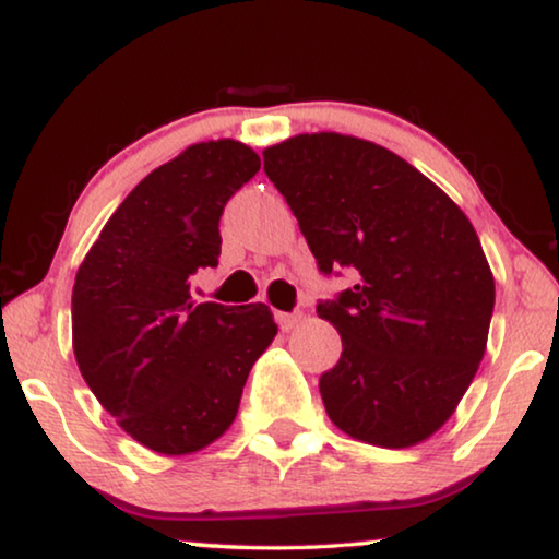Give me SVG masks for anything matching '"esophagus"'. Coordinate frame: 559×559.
<instances>
[{
  "label": "esophagus",
  "instance_id": "obj_1",
  "mask_svg": "<svg viewBox=\"0 0 559 559\" xmlns=\"http://www.w3.org/2000/svg\"><path fill=\"white\" fill-rule=\"evenodd\" d=\"M276 321H278L281 331H290V329H296L298 323L304 321V313H301V311H296V313H283V311H278V313H276Z\"/></svg>",
  "mask_w": 559,
  "mask_h": 559
}]
</instances>
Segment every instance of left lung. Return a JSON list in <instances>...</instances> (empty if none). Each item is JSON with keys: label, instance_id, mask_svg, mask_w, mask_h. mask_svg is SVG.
Instances as JSON below:
<instances>
[{"label": "left lung", "instance_id": "1", "mask_svg": "<svg viewBox=\"0 0 559 559\" xmlns=\"http://www.w3.org/2000/svg\"><path fill=\"white\" fill-rule=\"evenodd\" d=\"M323 276L354 286L316 313L341 336L323 406L348 437L414 447L444 424L485 356L495 278L460 205L409 163L338 132L263 150Z\"/></svg>", "mask_w": 559, "mask_h": 559}]
</instances>
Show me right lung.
I'll return each instance as SVG.
<instances>
[{"label":"right lung","instance_id":"obj_1","mask_svg":"<svg viewBox=\"0 0 559 559\" xmlns=\"http://www.w3.org/2000/svg\"><path fill=\"white\" fill-rule=\"evenodd\" d=\"M261 157L236 140L190 145L140 180L82 261L72 346L97 402L140 444L190 454L218 439L276 321L265 304H195L215 269L221 215Z\"/></svg>","mask_w":559,"mask_h":559}]
</instances>
